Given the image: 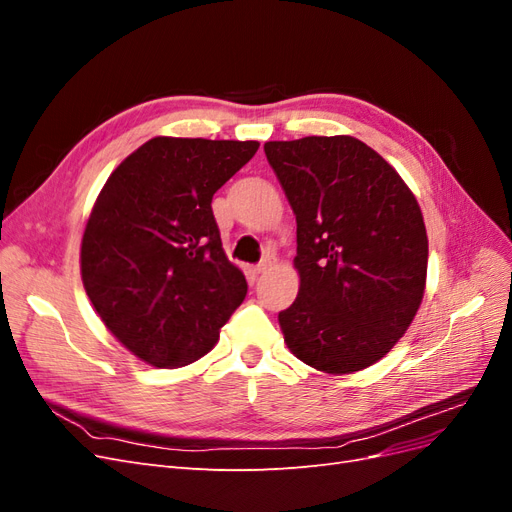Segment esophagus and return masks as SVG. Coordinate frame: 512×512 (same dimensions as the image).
I'll use <instances>...</instances> for the list:
<instances>
[{"label":"esophagus","instance_id":"34e87169","mask_svg":"<svg viewBox=\"0 0 512 512\" xmlns=\"http://www.w3.org/2000/svg\"><path fill=\"white\" fill-rule=\"evenodd\" d=\"M271 265H273V258H271V256H267V258H262V260L258 262V265L254 267V271H256V273H265Z\"/></svg>","mask_w":512,"mask_h":512}]
</instances>
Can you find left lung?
I'll return each instance as SVG.
<instances>
[{"instance_id":"left-lung-1","label":"left lung","mask_w":512,"mask_h":512,"mask_svg":"<svg viewBox=\"0 0 512 512\" xmlns=\"http://www.w3.org/2000/svg\"><path fill=\"white\" fill-rule=\"evenodd\" d=\"M297 215L301 288L284 342L324 374L380 361L414 320L427 277L421 207L397 170L352 136L265 143Z\"/></svg>"}]
</instances>
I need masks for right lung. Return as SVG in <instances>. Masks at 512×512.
<instances>
[{"label":"right lung","instance_id":"obj_1","mask_svg":"<svg viewBox=\"0 0 512 512\" xmlns=\"http://www.w3.org/2000/svg\"><path fill=\"white\" fill-rule=\"evenodd\" d=\"M258 147L156 136L104 183L81 243L83 286L106 329L145 363L198 361L243 303L245 275L222 250L211 200Z\"/></svg>","mask_w":512,"mask_h":512}]
</instances>
